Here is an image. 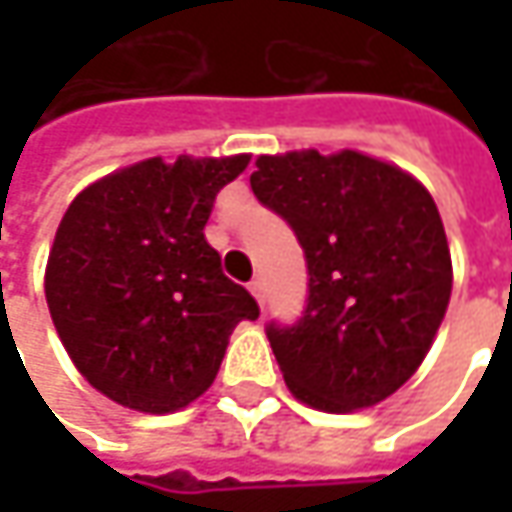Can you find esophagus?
Returning <instances> with one entry per match:
<instances>
[{"label": "esophagus", "mask_w": 512, "mask_h": 512, "mask_svg": "<svg viewBox=\"0 0 512 512\" xmlns=\"http://www.w3.org/2000/svg\"><path fill=\"white\" fill-rule=\"evenodd\" d=\"M250 293H253V299H256L259 305L265 307V282H262V279H253V282H250Z\"/></svg>", "instance_id": "esophagus-1"}]
</instances>
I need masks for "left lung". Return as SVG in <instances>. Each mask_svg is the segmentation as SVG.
<instances>
[{
	"mask_svg": "<svg viewBox=\"0 0 512 512\" xmlns=\"http://www.w3.org/2000/svg\"><path fill=\"white\" fill-rule=\"evenodd\" d=\"M250 187L305 250L302 319L267 325L290 393L327 413L396 393L427 356L453 287L433 196L356 150L259 156Z\"/></svg>",
	"mask_w": 512,
	"mask_h": 512,
	"instance_id": "1",
	"label": "left lung"
}]
</instances>
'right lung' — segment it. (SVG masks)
Returning <instances> with one entry per match:
<instances>
[{
    "instance_id": "1",
    "label": "right lung",
    "mask_w": 512,
    "mask_h": 512,
    "mask_svg": "<svg viewBox=\"0 0 512 512\" xmlns=\"http://www.w3.org/2000/svg\"><path fill=\"white\" fill-rule=\"evenodd\" d=\"M250 156H159L85 187L62 216L45 299L76 370L139 413L199 399L239 322L259 319L245 287L222 273L205 225L216 193Z\"/></svg>"
}]
</instances>
